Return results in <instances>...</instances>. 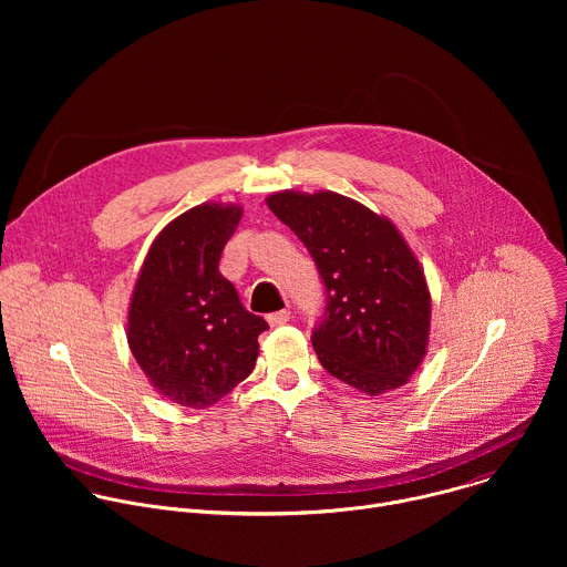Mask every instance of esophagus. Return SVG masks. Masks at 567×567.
<instances>
[{"instance_id": "obj_1", "label": "esophagus", "mask_w": 567, "mask_h": 567, "mask_svg": "<svg viewBox=\"0 0 567 567\" xmlns=\"http://www.w3.org/2000/svg\"><path fill=\"white\" fill-rule=\"evenodd\" d=\"M267 320H269V326H271V328H280V326H287V322H289V309H280V311H274V313H269V316H267Z\"/></svg>"}]
</instances>
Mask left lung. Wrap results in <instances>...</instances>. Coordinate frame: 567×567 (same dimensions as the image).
I'll list each match as a JSON object with an SVG mask.
<instances>
[{
	"instance_id": "8db88e82",
	"label": "left lung",
	"mask_w": 567,
	"mask_h": 567,
	"mask_svg": "<svg viewBox=\"0 0 567 567\" xmlns=\"http://www.w3.org/2000/svg\"><path fill=\"white\" fill-rule=\"evenodd\" d=\"M267 206L326 282V318L311 334L320 365L370 396L406 385L429 352L433 300L394 221L332 190H280Z\"/></svg>"
}]
</instances>
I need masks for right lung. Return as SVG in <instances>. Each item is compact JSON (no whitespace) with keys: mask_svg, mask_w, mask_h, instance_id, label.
I'll use <instances>...</instances> for the list:
<instances>
[{"mask_svg":"<svg viewBox=\"0 0 567 567\" xmlns=\"http://www.w3.org/2000/svg\"><path fill=\"white\" fill-rule=\"evenodd\" d=\"M239 204L206 202L168 221L147 249L127 307V346L150 385L186 409H208L258 361L260 316L219 274Z\"/></svg>","mask_w":567,"mask_h":567,"instance_id":"add662e5","label":"right lung"}]
</instances>
